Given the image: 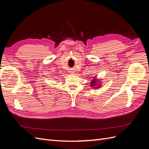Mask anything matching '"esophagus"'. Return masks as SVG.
Returning <instances> with one entry per match:
<instances>
[{
	"instance_id": "1",
	"label": "esophagus",
	"mask_w": 149,
	"mask_h": 149,
	"mask_svg": "<svg viewBox=\"0 0 149 149\" xmlns=\"http://www.w3.org/2000/svg\"><path fill=\"white\" fill-rule=\"evenodd\" d=\"M70 73H73V71H70Z\"/></svg>"
}]
</instances>
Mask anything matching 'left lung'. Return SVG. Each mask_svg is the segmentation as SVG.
I'll use <instances>...</instances> for the list:
<instances>
[{"instance_id":"1","label":"left lung","mask_w":149,"mask_h":149,"mask_svg":"<svg viewBox=\"0 0 149 149\" xmlns=\"http://www.w3.org/2000/svg\"><path fill=\"white\" fill-rule=\"evenodd\" d=\"M102 79H97L96 76V77H93L91 79V82H90V86L94 89H98L100 88L101 86L102 85V82L101 81Z\"/></svg>"}]
</instances>
